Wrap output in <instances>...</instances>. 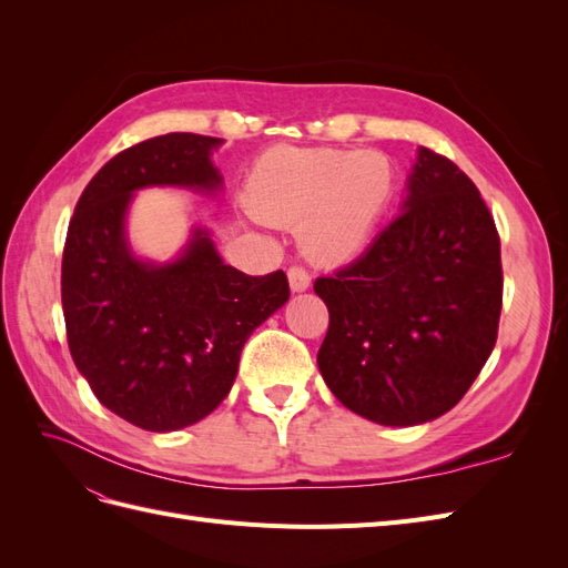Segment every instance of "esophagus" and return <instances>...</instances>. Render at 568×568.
Listing matches in <instances>:
<instances>
[{"instance_id": "34e87169", "label": "esophagus", "mask_w": 568, "mask_h": 568, "mask_svg": "<svg viewBox=\"0 0 568 568\" xmlns=\"http://www.w3.org/2000/svg\"><path fill=\"white\" fill-rule=\"evenodd\" d=\"M288 286H291V291H294V294H301V291H305L307 286H311V274H307L298 265L288 267Z\"/></svg>"}]
</instances>
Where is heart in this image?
Listing matches in <instances>:
<instances>
[{
	"mask_svg": "<svg viewBox=\"0 0 568 568\" xmlns=\"http://www.w3.org/2000/svg\"><path fill=\"white\" fill-rule=\"evenodd\" d=\"M251 211L270 225H301L303 251L341 265L365 251L395 194V170L379 151L274 146L251 168Z\"/></svg>",
	"mask_w": 568,
	"mask_h": 568,
	"instance_id": "obj_1",
	"label": "heart"
}]
</instances>
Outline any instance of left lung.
I'll return each mask as SVG.
<instances>
[{
    "label": "left lung",
    "mask_w": 568,
    "mask_h": 568,
    "mask_svg": "<svg viewBox=\"0 0 568 568\" xmlns=\"http://www.w3.org/2000/svg\"><path fill=\"white\" fill-rule=\"evenodd\" d=\"M400 215L315 294L324 384L355 415L415 426L453 409L495 348L500 236L476 184L419 146Z\"/></svg>",
    "instance_id": "8db88e82"
}]
</instances>
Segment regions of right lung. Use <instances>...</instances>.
I'll use <instances>...</instances> for the list:
<instances>
[{
  "instance_id": "right-lung-1",
  "label": "right lung",
  "mask_w": 568,
  "mask_h": 568,
  "mask_svg": "<svg viewBox=\"0 0 568 568\" xmlns=\"http://www.w3.org/2000/svg\"><path fill=\"white\" fill-rule=\"evenodd\" d=\"M217 136L170 132L113 156L75 205L63 246L61 303L68 348L97 400L146 432H178L227 398L244 343L288 301L282 270L251 277L222 263L196 227L170 263L130 248L136 189H222Z\"/></svg>"
}]
</instances>
